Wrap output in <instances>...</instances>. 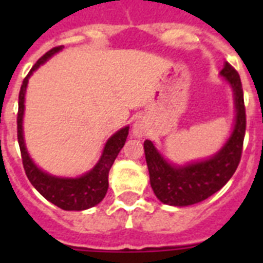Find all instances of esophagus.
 <instances>
[{
  "label": "esophagus",
  "mask_w": 263,
  "mask_h": 263,
  "mask_svg": "<svg viewBox=\"0 0 263 263\" xmlns=\"http://www.w3.org/2000/svg\"><path fill=\"white\" fill-rule=\"evenodd\" d=\"M133 134L134 137H143L146 134V126L142 121H137L136 124L133 125Z\"/></svg>",
  "instance_id": "1"
}]
</instances>
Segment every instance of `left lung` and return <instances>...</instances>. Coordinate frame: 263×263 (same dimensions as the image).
I'll return each instance as SVG.
<instances>
[{
  "instance_id": "left-lung-1",
  "label": "left lung",
  "mask_w": 263,
  "mask_h": 263,
  "mask_svg": "<svg viewBox=\"0 0 263 263\" xmlns=\"http://www.w3.org/2000/svg\"><path fill=\"white\" fill-rule=\"evenodd\" d=\"M220 73L234 92L236 122L231 137L217 154L201 162L174 166L158 153L152 141L146 139L143 143L150 184L162 203L175 206L200 203L221 190L238 167L246 130L242 84L238 72L229 63H225Z\"/></svg>"
}]
</instances>
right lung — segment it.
Wrapping results in <instances>:
<instances>
[{
  "label": "right lung",
  "mask_w": 263,
  "mask_h": 263,
  "mask_svg": "<svg viewBox=\"0 0 263 263\" xmlns=\"http://www.w3.org/2000/svg\"><path fill=\"white\" fill-rule=\"evenodd\" d=\"M62 48L63 46L51 48L48 52H46L32 66L26 78L23 79L20 90V97H18V100H20L18 101L17 116L18 143H20L25 173H26L30 183L36 188V191L42 196L46 197L50 203L55 204L62 210L84 211L99 204L105 197L109 187V170H110L111 164L117 158L121 148L124 147L125 141H126L127 134H129V126L122 127L108 139V142L104 147L103 155H101L96 166L90 170L89 173L84 174L80 178H57V176L48 175L47 173H43L42 170H39L35 166V163L29 157V153H27L26 146H25V141H23L22 120L23 111H25V93H26L29 78L32 75V72Z\"/></svg>",
  "instance_id": "obj_1"
}]
</instances>
